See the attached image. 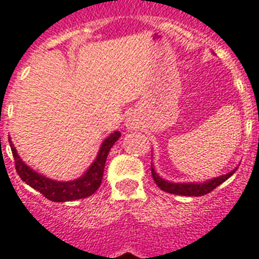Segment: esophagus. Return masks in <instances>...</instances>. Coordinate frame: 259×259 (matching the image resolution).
I'll return each mask as SVG.
<instances>
[{"label":"esophagus","mask_w":259,"mask_h":259,"mask_svg":"<svg viewBox=\"0 0 259 259\" xmlns=\"http://www.w3.org/2000/svg\"><path fill=\"white\" fill-rule=\"evenodd\" d=\"M125 122H126L125 125H126V127H127V129H134V127H136V123H134L132 118H127Z\"/></svg>","instance_id":"1"}]
</instances>
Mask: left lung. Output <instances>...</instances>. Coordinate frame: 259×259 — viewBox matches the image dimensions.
Instances as JSON below:
<instances>
[{
    "instance_id": "8db88e82",
    "label": "left lung",
    "mask_w": 259,
    "mask_h": 259,
    "mask_svg": "<svg viewBox=\"0 0 259 259\" xmlns=\"http://www.w3.org/2000/svg\"><path fill=\"white\" fill-rule=\"evenodd\" d=\"M238 169V166H235L233 170H230L229 173L226 175H222V176L213 177V179H209V180L201 181V183H173V181H168L165 179H162L156 169H154V165L152 164L150 166V170H152V176H153L154 183L158 185V188L165 191L168 193H175V195H183V196H203V195H207L212 189H215L218 185H221L223 181H226L229 177H231L235 173V170Z\"/></svg>"
}]
</instances>
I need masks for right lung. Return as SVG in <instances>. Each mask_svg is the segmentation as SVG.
<instances>
[{"mask_svg":"<svg viewBox=\"0 0 259 259\" xmlns=\"http://www.w3.org/2000/svg\"><path fill=\"white\" fill-rule=\"evenodd\" d=\"M119 137H121V133L118 130L110 134L109 137L102 142L97 158L89 166V169L80 177L70 181L52 180L50 177L33 170L29 165H26L25 162L22 161L10 140L9 142L14 157L16 170H17L18 176L21 177V180L25 181L26 184L30 185L32 188H34L40 193H42L47 199L56 201V203H63V201L78 200V199L91 196L101 187L107 154H109L111 146L115 144Z\"/></svg>","mask_w":259,"mask_h":259,"instance_id":"right-lung-1","label":"right lung"}]
</instances>
